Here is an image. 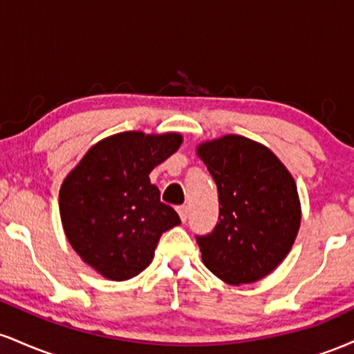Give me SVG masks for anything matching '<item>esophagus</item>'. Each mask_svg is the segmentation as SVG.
Wrapping results in <instances>:
<instances>
[{"label": "esophagus", "mask_w": 354, "mask_h": 354, "mask_svg": "<svg viewBox=\"0 0 354 354\" xmlns=\"http://www.w3.org/2000/svg\"><path fill=\"white\" fill-rule=\"evenodd\" d=\"M178 214H180L181 221L185 223L188 219V206H178Z\"/></svg>", "instance_id": "34e87169"}]
</instances>
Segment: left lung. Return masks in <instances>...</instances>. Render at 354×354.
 <instances>
[{
  "label": "left lung",
  "mask_w": 354,
  "mask_h": 354,
  "mask_svg": "<svg viewBox=\"0 0 354 354\" xmlns=\"http://www.w3.org/2000/svg\"><path fill=\"white\" fill-rule=\"evenodd\" d=\"M218 186L219 221L196 236L205 266L230 284L254 283L286 258L301 223L296 183L261 143L226 135L196 148Z\"/></svg>",
  "instance_id": "obj_1"
}]
</instances>
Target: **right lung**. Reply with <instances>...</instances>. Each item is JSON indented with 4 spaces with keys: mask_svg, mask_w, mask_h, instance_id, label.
Wrapping results in <instances>:
<instances>
[{
    "mask_svg": "<svg viewBox=\"0 0 354 354\" xmlns=\"http://www.w3.org/2000/svg\"><path fill=\"white\" fill-rule=\"evenodd\" d=\"M181 143L180 133H118L91 146L64 178L59 189L64 234L104 278L124 281L140 274L153 261L161 234L181 223L149 181V173Z\"/></svg>",
    "mask_w": 354,
    "mask_h": 354,
    "instance_id": "add662e5",
    "label": "right lung"
}]
</instances>
